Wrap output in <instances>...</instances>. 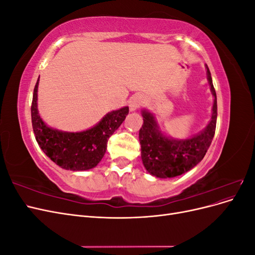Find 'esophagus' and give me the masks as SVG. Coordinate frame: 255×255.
<instances>
[{"mask_svg": "<svg viewBox=\"0 0 255 255\" xmlns=\"http://www.w3.org/2000/svg\"><path fill=\"white\" fill-rule=\"evenodd\" d=\"M143 104V97L140 95H136L129 100V110L130 112H135L137 109Z\"/></svg>", "mask_w": 255, "mask_h": 255, "instance_id": "esophagus-1", "label": "esophagus"}]
</instances>
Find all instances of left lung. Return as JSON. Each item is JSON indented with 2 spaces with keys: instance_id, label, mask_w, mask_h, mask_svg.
<instances>
[{
  "instance_id": "1",
  "label": "left lung",
  "mask_w": 255,
  "mask_h": 255,
  "mask_svg": "<svg viewBox=\"0 0 255 255\" xmlns=\"http://www.w3.org/2000/svg\"><path fill=\"white\" fill-rule=\"evenodd\" d=\"M205 68L214 103L211 120L198 134L185 139L167 136L160 130L155 116L145 109L141 111L143 118L139 129L141 159L145 170L153 176L167 179L187 172L203 159L210 148L217 121V97L210 69L207 65Z\"/></svg>"
}]
</instances>
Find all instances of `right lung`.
<instances>
[{
  "label": "right lung",
  "mask_w": 255,
  "mask_h": 255,
  "mask_svg": "<svg viewBox=\"0 0 255 255\" xmlns=\"http://www.w3.org/2000/svg\"><path fill=\"white\" fill-rule=\"evenodd\" d=\"M38 79L34 88L32 125L36 140L51 160L66 170L85 171L95 168L103 158L109 138L128 114V107L107 113L96 126L81 132H65L47 126L38 112Z\"/></svg>",
  "instance_id": "add662e5"
}]
</instances>
